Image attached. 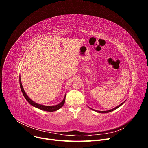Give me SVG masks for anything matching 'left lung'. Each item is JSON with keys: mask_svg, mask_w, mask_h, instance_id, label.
<instances>
[{"mask_svg": "<svg viewBox=\"0 0 148 148\" xmlns=\"http://www.w3.org/2000/svg\"><path fill=\"white\" fill-rule=\"evenodd\" d=\"M124 102H122V104H120V105H119L118 106H117L116 107H115V108H114V109H110V110H106V111H99V110H94V109H92V110H95L96 112H99V113H108V112H112V111H113V110H115V109H117V108H119V107L120 106H122V105L123 104Z\"/></svg>", "mask_w": 148, "mask_h": 148, "instance_id": "left-lung-1", "label": "left lung"}]
</instances>
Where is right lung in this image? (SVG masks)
<instances>
[{
    "instance_id": "1",
    "label": "right lung",
    "mask_w": 148,
    "mask_h": 148,
    "mask_svg": "<svg viewBox=\"0 0 148 148\" xmlns=\"http://www.w3.org/2000/svg\"><path fill=\"white\" fill-rule=\"evenodd\" d=\"M20 88H21V92H22V93H23V95L25 98L26 99V100L27 101L31 106H34L35 107H36V108H38V109H39L44 110V111L53 112V111H56L57 110H59V109H60L61 107L63 106L64 104L65 101V97L64 98L63 101H62L60 103V104H57V105H56V106H44V105H42V104H38V103H36L33 101L31 100L30 98L27 96V95H26L25 91H24V89L23 88V86H22V83H21V82L20 77Z\"/></svg>"
}]
</instances>
